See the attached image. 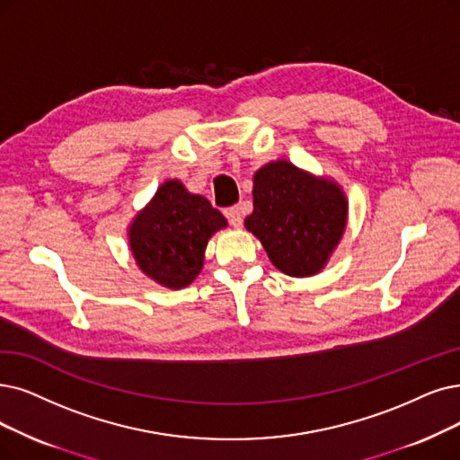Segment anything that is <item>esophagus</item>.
I'll list each match as a JSON object with an SVG mask.
<instances>
[{
  "label": "esophagus",
  "instance_id": "34e87169",
  "mask_svg": "<svg viewBox=\"0 0 460 460\" xmlns=\"http://www.w3.org/2000/svg\"><path fill=\"white\" fill-rule=\"evenodd\" d=\"M226 217H228V220H230V225H232V226H235V228H240V226H242V223H243V211H242V208H240V206H232V208H228V209H226Z\"/></svg>",
  "mask_w": 460,
  "mask_h": 460
}]
</instances>
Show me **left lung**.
<instances>
[{
	"mask_svg": "<svg viewBox=\"0 0 460 460\" xmlns=\"http://www.w3.org/2000/svg\"><path fill=\"white\" fill-rule=\"evenodd\" d=\"M252 213L245 226L259 237L271 264L287 275L321 271L341 240L347 201L338 185L311 177L287 160L254 173Z\"/></svg>",
	"mask_w": 460,
	"mask_h": 460,
	"instance_id": "obj_1",
	"label": "left lung"
}]
</instances>
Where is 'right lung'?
<instances>
[{
    "mask_svg": "<svg viewBox=\"0 0 460 460\" xmlns=\"http://www.w3.org/2000/svg\"><path fill=\"white\" fill-rule=\"evenodd\" d=\"M226 226V218L209 199L168 181L130 226V247L137 266L156 283L181 288L190 285L204 266L209 237Z\"/></svg>",
    "mask_w": 460,
    "mask_h": 460,
    "instance_id": "obj_1",
    "label": "right lung"
}]
</instances>
